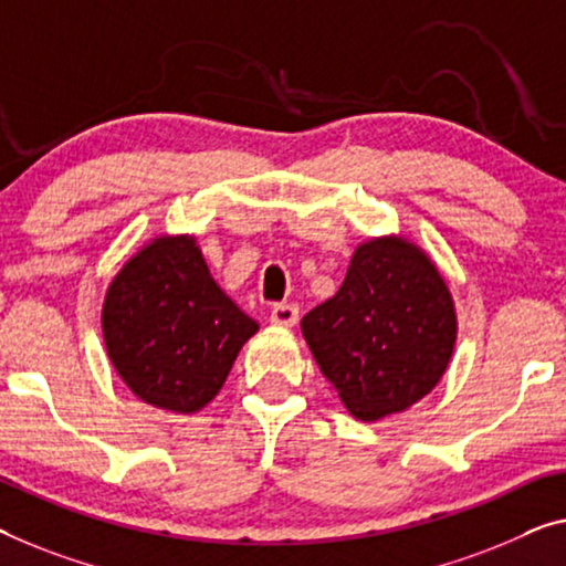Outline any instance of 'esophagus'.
I'll return each mask as SVG.
<instances>
[{
	"label": "esophagus",
	"instance_id": "1",
	"mask_svg": "<svg viewBox=\"0 0 566 566\" xmlns=\"http://www.w3.org/2000/svg\"><path fill=\"white\" fill-rule=\"evenodd\" d=\"M297 319H300V305H294V302H280V305L272 307L274 325L292 327V325H297Z\"/></svg>",
	"mask_w": 566,
	"mask_h": 566
}]
</instances>
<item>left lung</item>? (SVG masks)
I'll use <instances>...</instances> for the list:
<instances>
[{"instance_id": "left-lung-1", "label": "left lung", "mask_w": 566, "mask_h": 566, "mask_svg": "<svg viewBox=\"0 0 566 566\" xmlns=\"http://www.w3.org/2000/svg\"><path fill=\"white\" fill-rule=\"evenodd\" d=\"M302 335L345 409L374 421L434 389L458 317L424 251L389 235L360 243L335 297L302 317Z\"/></svg>"}]
</instances>
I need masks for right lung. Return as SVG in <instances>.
<instances>
[{
	"label": "right lung",
	"mask_w": 566,
	"mask_h": 566,
	"mask_svg": "<svg viewBox=\"0 0 566 566\" xmlns=\"http://www.w3.org/2000/svg\"><path fill=\"white\" fill-rule=\"evenodd\" d=\"M101 325L124 384L177 415L216 399L241 345L259 331L210 276L192 235H163L126 261Z\"/></svg>",
	"instance_id": "1"
}]
</instances>
